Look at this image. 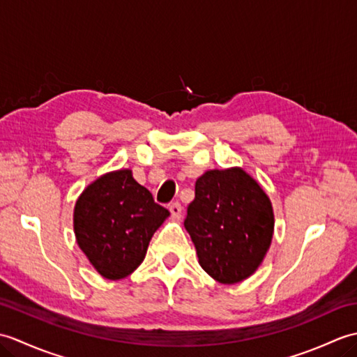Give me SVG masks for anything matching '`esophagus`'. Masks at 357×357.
<instances>
[{
    "label": "esophagus",
    "mask_w": 357,
    "mask_h": 357,
    "mask_svg": "<svg viewBox=\"0 0 357 357\" xmlns=\"http://www.w3.org/2000/svg\"><path fill=\"white\" fill-rule=\"evenodd\" d=\"M169 210H170L173 219H179L181 213H183V207H181L179 202H172L169 206Z\"/></svg>",
    "instance_id": "1"
}]
</instances>
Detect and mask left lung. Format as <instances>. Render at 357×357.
<instances>
[{"label": "left lung", "mask_w": 357, "mask_h": 357, "mask_svg": "<svg viewBox=\"0 0 357 357\" xmlns=\"http://www.w3.org/2000/svg\"><path fill=\"white\" fill-rule=\"evenodd\" d=\"M184 225L201 267L219 282L236 284L259 267L275 218L268 196L244 170H210L196 181Z\"/></svg>", "instance_id": "8db88e82"}]
</instances>
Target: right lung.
<instances>
[{
	"instance_id": "obj_1",
	"label": "right lung",
	"mask_w": 357,
	"mask_h": 357,
	"mask_svg": "<svg viewBox=\"0 0 357 357\" xmlns=\"http://www.w3.org/2000/svg\"><path fill=\"white\" fill-rule=\"evenodd\" d=\"M169 215L130 170H118L82 192L75 206V234L98 273L116 280L144 261L151 236Z\"/></svg>"
}]
</instances>
